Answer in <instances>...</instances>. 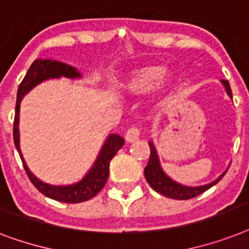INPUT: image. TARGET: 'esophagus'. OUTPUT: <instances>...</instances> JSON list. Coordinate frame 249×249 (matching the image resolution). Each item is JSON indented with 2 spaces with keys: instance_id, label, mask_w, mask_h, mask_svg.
Masks as SVG:
<instances>
[{
  "instance_id": "obj_1",
  "label": "esophagus",
  "mask_w": 249,
  "mask_h": 249,
  "mask_svg": "<svg viewBox=\"0 0 249 249\" xmlns=\"http://www.w3.org/2000/svg\"><path fill=\"white\" fill-rule=\"evenodd\" d=\"M140 136V131L137 130L136 127H131L130 130L127 131L126 135H124V139H126L127 142H134L139 139Z\"/></svg>"
}]
</instances>
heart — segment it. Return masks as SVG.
Instances as JSON below:
<instances>
[{
    "label": "heart",
    "instance_id": "1",
    "mask_svg": "<svg viewBox=\"0 0 249 249\" xmlns=\"http://www.w3.org/2000/svg\"><path fill=\"white\" fill-rule=\"evenodd\" d=\"M174 83V74L166 71L163 65H144L130 71L124 75L121 90L128 96H139L158 89L160 92H164Z\"/></svg>",
    "mask_w": 249,
    "mask_h": 249
}]
</instances>
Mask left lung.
<instances>
[{"label":"left lung","instance_id":"8db88e82","mask_svg":"<svg viewBox=\"0 0 249 249\" xmlns=\"http://www.w3.org/2000/svg\"><path fill=\"white\" fill-rule=\"evenodd\" d=\"M221 85L225 89L228 96L232 100V93L230 85L226 79H221ZM149 146H150V158L144 170V175L149 185L152 186L157 193L162 194V196H167V198H172V199L185 200L194 198V196H199L210 188H212L213 185H216L218 181L224 178V175L226 174L225 170L217 178H214L213 181H211L208 184L198 185V186H189V185H184L170 178L168 175L164 172L162 164H160V159H159L158 150H157L156 145L153 142V140L149 141Z\"/></svg>","mask_w":249,"mask_h":249}]
</instances>
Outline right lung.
Segmentation results:
<instances>
[{"instance_id": "1", "label": "right lung", "mask_w": 249, "mask_h": 249, "mask_svg": "<svg viewBox=\"0 0 249 249\" xmlns=\"http://www.w3.org/2000/svg\"><path fill=\"white\" fill-rule=\"evenodd\" d=\"M61 77L69 79H81L83 75L73 65H69L59 60H53V59H36L33 64L29 67L27 74H25L20 86L18 89L15 121H14V144H15V148L20 156L28 178L43 196L51 198V199L59 200V202H64V203H81V202L91 199L104 188L109 176L110 160L117 154L119 149L124 145V140L119 135L109 134L90 170L87 171L86 175L81 180L74 182V184L53 185L37 178L28 168L27 162H25L20 150V132H19L20 103L23 97L29 91L33 90L36 86H38L39 83L49 81V79H59Z\"/></svg>"}]
</instances>
